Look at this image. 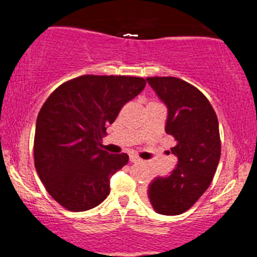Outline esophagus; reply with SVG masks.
I'll list each match as a JSON object with an SVG mask.
<instances>
[{
    "instance_id": "esophagus-1",
    "label": "esophagus",
    "mask_w": 257,
    "mask_h": 257,
    "mask_svg": "<svg viewBox=\"0 0 257 257\" xmlns=\"http://www.w3.org/2000/svg\"><path fill=\"white\" fill-rule=\"evenodd\" d=\"M130 162L136 164V162H140V159L137 156H135V155H131V156H130Z\"/></svg>"
}]
</instances>
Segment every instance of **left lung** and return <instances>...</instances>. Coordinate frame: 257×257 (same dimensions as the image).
Segmentation results:
<instances>
[{
    "label": "left lung",
    "instance_id": "8db88e82",
    "mask_svg": "<svg viewBox=\"0 0 257 257\" xmlns=\"http://www.w3.org/2000/svg\"><path fill=\"white\" fill-rule=\"evenodd\" d=\"M167 107L165 131L176 140L167 151L177 157L169 176H157L147 187V200L157 214L187 211L211 184L221 156L218 121L204 93L176 77H147Z\"/></svg>",
    "mask_w": 257,
    "mask_h": 257
}]
</instances>
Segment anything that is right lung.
<instances>
[{"mask_svg":"<svg viewBox=\"0 0 257 257\" xmlns=\"http://www.w3.org/2000/svg\"><path fill=\"white\" fill-rule=\"evenodd\" d=\"M146 80L85 75L58 86L40 110L35 132V167L48 194L70 211H86L110 194V179L127 154L102 150V136L122 106Z\"/></svg>","mask_w":257,"mask_h":257,"instance_id":"add662e5","label":"right lung"}]
</instances>
